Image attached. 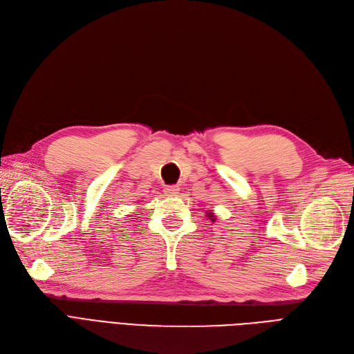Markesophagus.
<instances>
[{
	"mask_svg": "<svg viewBox=\"0 0 354 354\" xmlns=\"http://www.w3.org/2000/svg\"><path fill=\"white\" fill-rule=\"evenodd\" d=\"M179 192V187L176 185H169L165 188V194L167 195V197H174V195H176Z\"/></svg>",
	"mask_w": 354,
	"mask_h": 354,
	"instance_id": "esophagus-1",
	"label": "esophagus"
}]
</instances>
